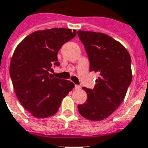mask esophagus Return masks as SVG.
<instances>
[{
    "instance_id": "1",
    "label": "esophagus",
    "mask_w": 148,
    "mask_h": 148,
    "mask_svg": "<svg viewBox=\"0 0 148 148\" xmlns=\"http://www.w3.org/2000/svg\"><path fill=\"white\" fill-rule=\"evenodd\" d=\"M74 88H75V89H80V88H81V86H80V85H75V86H74Z\"/></svg>"
}]
</instances>
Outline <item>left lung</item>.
I'll list each match as a JSON object with an SVG mask.
<instances>
[{"mask_svg": "<svg viewBox=\"0 0 148 148\" xmlns=\"http://www.w3.org/2000/svg\"><path fill=\"white\" fill-rule=\"evenodd\" d=\"M89 60V71L98 73L92 89L83 87L87 93L85 103L77 106L81 115L91 121L107 119L119 108L132 82L131 57L120 42L108 34L77 31Z\"/></svg>", "mask_w": 148, "mask_h": 148, "instance_id": "left-lung-1", "label": "left lung"}]
</instances>
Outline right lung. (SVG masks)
Listing matches in <instances>:
<instances>
[{"mask_svg": "<svg viewBox=\"0 0 148 148\" xmlns=\"http://www.w3.org/2000/svg\"><path fill=\"white\" fill-rule=\"evenodd\" d=\"M75 35V29L65 28L38 30L24 38L13 53L9 73L16 95L35 118L54 115L74 87L71 81L53 77L49 71L53 65L60 66L58 52Z\"/></svg>", "mask_w": 148, "mask_h": 148, "instance_id": "add662e5", "label": "right lung"}]
</instances>
